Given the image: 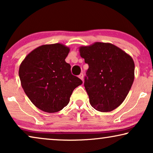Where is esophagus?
<instances>
[{"instance_id":"1","label":"esophagus","mask_w":153,"mask_h":153,"mask_svg":"<svg viewBox=\"0 0 153 153\" xmlns=\"http://www.w3.org/2000/svg\"><path fill=\"white\" fill-rule=\"evenodd\" d=\"M79 77L81 79V80L83 81V73H81V74H79Z\"/></svg>"}]
</instances>
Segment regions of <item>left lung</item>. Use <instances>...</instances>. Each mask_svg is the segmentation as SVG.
Segmentation results:
<instances>
[{
  "mask_svg": "<svg viewBox=\"0 0 153 153\" xmlns=\"http://www.w3.org/2000/svg\"><path fill=\"white\" fill-rule=\"evenodd\" d=\"M89 68L84 86L91 105L109 112L120 105L134 79V62L129 54L111 43L95 42L79 47Z\"/></svg>",
  "mask_w": 153,
  "mask_h": 153,
  "instance_id": "left-lung-1",
  "label": "left lung"
}]
</instances>
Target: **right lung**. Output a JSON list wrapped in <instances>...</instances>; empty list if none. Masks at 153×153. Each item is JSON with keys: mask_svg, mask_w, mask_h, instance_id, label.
Masks as SVG:
<instances>
[{"mask_svg": "<svg viewBox=\"0 0 153 153\" xmlns=\"http://www.w3.org/2000/svg\"><path fill=\"white\" fill-rule=\"evenodd\" d=\"M70 48L62 44L45 45L33 50L20 65L19 75L25 93L45 112L55 113L68 105L82 81L71 73L65 62Z\"/></svg>", "mask_w": 153, "mask_h": 153, "instance_id": "add662e5", "label": "right lung"}]
</instances>
